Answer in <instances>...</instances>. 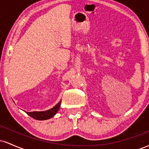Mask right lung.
<instances>
[{
    "label": "right lung",
    "mask_w": 149,
    "mask_h": 149,
    "mask_svg": "<svg viewBox=\"0 0 149 149\" xmlns=\"http://www.w3.org/2000/svg\"><path fill=\"white\" fill-rule=\"evenodd\" d=\"M61 105V101H59V103L56 104L54 107L51 109H49L45 111H33V112H26L29 116L32 117L33 118L38 120H47L53 117L57 112L59 111Z\"/></svg>",
    "instance_id": "1"
}]
</instances>
